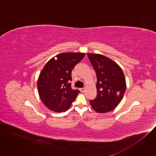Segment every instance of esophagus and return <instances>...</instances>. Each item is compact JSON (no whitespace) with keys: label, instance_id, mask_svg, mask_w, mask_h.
<instances>
[{"label":"esophagus","instance_id":"34e87169","mask_svg":"<svg viewBox=\"0 0 156 156\" xmlns=\"http://www.w3.org/2000/svg\"><path fill=\"white\" fill-rule=\"evenodd\" d=\"M80 91H81V92L83 93V92L84 91V90H85V88H84V87H82V88H80Z\"/></svg>","mask_w":156,"mask_h":156}]
</instances>
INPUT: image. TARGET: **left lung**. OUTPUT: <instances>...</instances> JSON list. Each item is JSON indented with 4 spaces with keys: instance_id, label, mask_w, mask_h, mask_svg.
<instances>
[{
    "instance_id": "obj_1",
    "label": "left lung",
    "mask_w": 156,
    "mask_h": 156,
    "mask_svg": "<svg viewBox=\"0 0 156 156\" xmlns=\"http://www.w3.org/2000/svg\"><path fill=\"white\" fill-rule=\"evenodd\" d=\"M97 76V96L90 101L98 113L114 110L120 102L126 90L124 73L114 61L101 54H87Z\"/></svg>"
}]
</instances>
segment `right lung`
<instances>
[{"mask_svg": "<svg viewBox=\"0 0 156 156\" xmlns=\"http://www.w3.org/2000/svg\"><path fill=\"white\" fill-rule=\"evenodd\" d=\"M84 53H62L49 60L41 70L37 80L39 97L48 108L56 112L68 110L80 91L73 90L70 81L74 66Z\"/></svg>", "mask_w": 156, "mask_h": 156, "instance_id": "right-lung-1", "label": "right lung"}]
</instances>
